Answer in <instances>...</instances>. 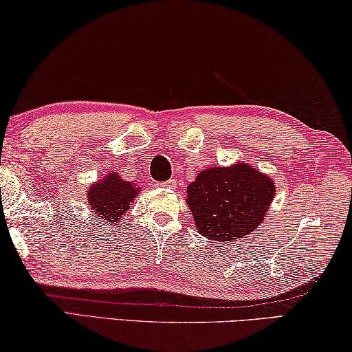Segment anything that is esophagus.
Instances as JSON below:
<instances>
[{"mask_svg": "<svg viewBox=\"0 0 352 352\" xmlns=\"http://www.w3.org/2000/svg\"><path fill=\"white\" fill-rule=\"evenodd\" d=\"M159 186H160V187H165V188H173V187H175V186H176V182H175V181H173V179H170V181L160 182V184H159Z\"/></svg>", "mask_w": 352, "mask_h": 352, "instance_id": "34e87169", "label": "esophagus"}]
</instances>
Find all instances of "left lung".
<instances>
[{"mask_svg": "<svg viewBox=\"0 0 352 352\" xmlns=\"http://www.w3.org/2000/svg\"><path fill=\"white\" fill-rule=\"evenodd\" d=\"M198 232L214 241L240 240L263 221L274 197L268 176L246 164L199 173L187 187Z\"/></svg>", "mask_w": 352, "mask_h": 352, "instance_id": "1", "label": "left lung"}]
</instances>
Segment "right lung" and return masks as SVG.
Masks as SVG:
<instances>
[{"instance_id":"1","label":"right lung","mask_w":352,"mask_h":352,"mask_svg":"<svg viewBox=\"0 0 352 352\" xmlns=\"http://www.w3.org/2000/svg\"><path fill=\"white\" fill-rule=\"evenodd\" d=\"M137 193L138 188L134 184L122 179L118 173H111L89 190V203L100 220L117 224L122 215L128 214Z\"/></svg>"}]
</instances>
